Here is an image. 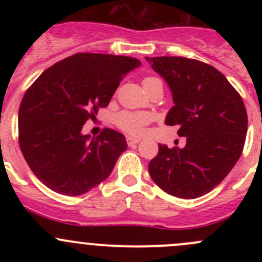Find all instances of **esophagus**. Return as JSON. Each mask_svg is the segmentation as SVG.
<instances>
[{
    "label": "esophagus",
    "mask_w": 262,
    "mask_h": 262,
    "mask_svg": "<svg viewBox=\"0 0 262 262\" xmlns=\"http://www.w3.org/2000/svg\"><path fill=\"white\" fill-rule=\"evenodd\" d=\"M139 142H141V139L134 138V137H126V143H128L129 147L136 146V144L139 143Z\"/></svg>",
    "instance_id": "obj_1"
}]
</instances>
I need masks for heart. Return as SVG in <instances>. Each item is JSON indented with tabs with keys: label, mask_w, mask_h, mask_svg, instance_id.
<instances>
[{
	"label": "heart",
	"mask_w": 262,
	"mask_h": 262,
	"mask_svg": "<svg viewBox=\"0 0 262 262\" xmlns=\"http://www.w3.org/2000/svg\"><path fill=\"white\" fill-rule=\"evenodd\" d=\"M156 80L155 77H147L144 78L143 82H148ZM149 121V116L144 113H130V112H123L116 116V125L121 129V130L126 132L129 134H134V136H139L143 133L144 126Z\"/></svg>",
	"instance_id": "obj_1"
}]
</instances>
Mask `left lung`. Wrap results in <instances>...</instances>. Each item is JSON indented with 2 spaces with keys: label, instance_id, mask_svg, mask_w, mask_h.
Masks as SVG:
<instances>
[{
  "label": "left lung",
  "instance_id": "8db88e82",
  "mask_svg": "<svg viewBox=\"0 0 262 262\" xmlns=\"http://www.w3.org/2000/svg\"><path fill=\"white\" fill-rule=\"evenodd\" d=\"M172 92L167 125H179L184 148L158 144L148 165L152 180L167 194L195 199L212 191L244 149L247 113L242 97L213 66L184 57H146Z\"/></svg>",
  "mask_w": 262,
  "mask_h": 262
}]
</instances>
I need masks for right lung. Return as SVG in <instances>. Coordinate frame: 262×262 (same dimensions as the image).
<instances>
[{
  "label": "right lung",
  "instance_id": "1",
  "mask_svg": "<svg viewBox=\"0 0 262 262\" xmlns=\"http://www.w3.org/2000/svg\"><path fill=\"white\" fill-rule=\"evenodd\" d=\"M141 66L132 57L78 53L44 71L18 109V144L34 175L58 194L76 196L109 178L125 137L105 128L99 137L82 126L106 107L124 76Z\"/></svg>",
  "mask_w": 262,
  "mask_h": 262
}]
</instances>
